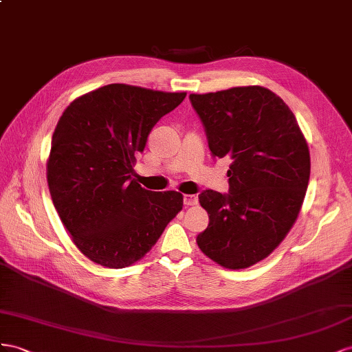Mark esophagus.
Masks as SVG:
<instances>
[{
  "mask_svg": "<svg viewBox=\"0 0 352 352\" xmlns=\"http://www.w3.org/2000/svg\"><path fill=\"white\" fill-rule=\"evenodd\" d=\"M197 202H199V199L196 195H184V205L195 206V205H197Z\"/></svg>",
  "mask_w": 352,
  "mask_h": 352,
  "instance_id": "obj_1",
  "label": "esophagus"
}]
</instances>
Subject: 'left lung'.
<instances>
[{
  "label": "left lung",
  "instance_id": "8db88e82",
  "mask_svg": "<svg viewBox=\"0 0 352 352\" xmlns=\"http://www.w3.org/2000/svg\"><path fill=\"white\" fill-rule=\"evenodd\" d=\"M210 153L230 157V192L205 190L209 224L196 239L217 264L242 270L267 258L295 224L309 182V150L289 106L268 88L190 94Z\"/></svg>",
  "mask_w": 352,
  "mask_h": 352
}]
</instances>
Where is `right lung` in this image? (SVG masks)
Returning <instances> with one entry per match:
<instances>
[{
  "label": "right lung",
  "mask_w": 352,
  "mask_h": 352,
  "mask_svg": "<svg viewBox=\"0 0 352 352\" xmlns=\"http://www.w3.org/2000/svg\"><path fill=\"white\" fill-rule=\"evenodd\" d=\"M184 97L110 84L75 98L60 116L47 183L72 242L93 263L133 265L183 209L182 193L143 188L133 168L155 124Z\"/></svg>",
  "instance_id": "add662e5"
}]
</instances>
